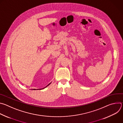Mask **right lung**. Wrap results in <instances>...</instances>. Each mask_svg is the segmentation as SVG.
I'll use <instances>...</instances> for the list:
<instances>
[{
  "label": "right lung",
  "instance_id": "obj_1",
  "mask_svg": "<svg viewBox=\"0 0 123 123\" xmlns=\"http://www.w3.org/2000/svg\"><path fill=\"white\" fill-rule=\"evenodd\" d=\"M50 83H49V84L48 85H47V86L46 87H43V88H42V89H37V90H42V89H45V87H46L47 86H48L49 85H50ZM37 90V89H33L32 90Z\"/></svg>",
  "mask_w": 123,
  "mask_h": 123
}]
</instances>
